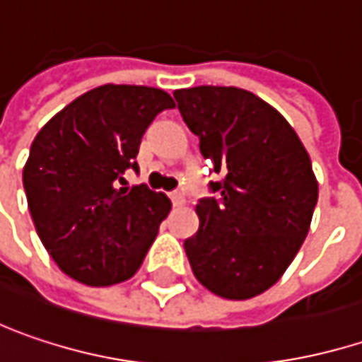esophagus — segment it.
I'll return each instance as SVG.
<instances>
[{"instance_id":"obj_1","label":"esophagus","mask_w":362,"mask_h":362,"mask_svg":"<svg viewBox=\"0 0 362 362\" xmlns=\"http://www.w3.org/2000/svg\"><path fill=\"white\" fill-rule=\"evenodd\" d=\"M170 199H172V202H174V206H182V204L186 202V197H184V192H180V190L172 192V194H170Z\"/></svg>"}]
</instances>
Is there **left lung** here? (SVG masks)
I'll return each instance as SVG.
<instances>
[{
  "mask_svg": "<svg viewBox=\"0 0 362 362\" xmlns=\"http://www.w3.org/2000/svg\"><path fill=\"white\" fill-rule=\"evenodd\" d=\"M184 122L221 176L197 204L199 231L184 242L199 283L225 299L270 288L297 256L317 202L303 143L285 117L240 88L176 90Z\"/></svg>",
  "mask_w": 362,
  "mask_h": 362,
  "instance_id": "1",
  "label": "left lung"
}]
</instances>
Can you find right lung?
I'll return each instance as SVG.
<instances>
[{
  "mask_svg": "<svg viewBox=\"0 0 362 362\" xmlns=\"http://www.w3.org/2000/svg\"><path fill=\"white\" fill-rule=\"evenodd\" d=\"M174 106L158 88L106 83L74 100L34 137L22 174L28 209L42 245L75 281H127L153 244L172 202L145 184H118L127 170H139L147 127Z\"/></svg>",
  "mask_w": 362,
  "mask_h": 362,
  "instance_id": "obj_1",
  "label": "right lung"
}]
</instances>
